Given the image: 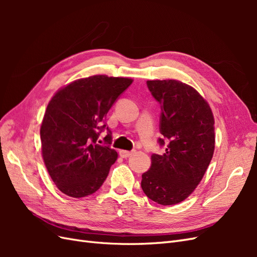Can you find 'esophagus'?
<instances>
[{"mask_svg":"<svg viewBox=\"0 0 257 257\" xmlns=\"http://www.w3.org/2000/svg\"><path fill=\"white\" fill-rule=\"evenodd\" d=\"M133 153H134V151H125V150L120 151V155H121V158H123V159H126V158L131 157V155Z\"/></svg>","mask_w":257,"mask_h":257,"instance_id":"1","label":"esophagus"}]
</instances>
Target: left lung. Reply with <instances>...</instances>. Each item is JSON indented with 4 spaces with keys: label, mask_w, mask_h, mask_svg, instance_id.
Listing matches in <instances>:
<instances>
[{
    "label": "left lung",
    "mask_w": 257,
    "mask_h": 257,
    "mask_svg": "<svg viewBox=\"0 0 257 257\" xmlns=\"http://www.w3.org/2000/svg\"><path fill=\"white\" fill-rule=\"evenodd\" d=\"M161 105L159 145L163 154L151 155L142 176V189L151 200L168 206L181 203L195 190L214 151V119L199 93L178 80H148Z\"/></svg>",
    "instance_id": "8db88e82"
}]
</instances>
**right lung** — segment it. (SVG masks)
I'll list each match as a JSON object with an SVG mask.
<instances>
[{
	"mask_svg": "<svg viewBox=\"0 0 257 257\" xmlns=\"http://www.w3.org/2000/svg\"><path fill=\"white\" fill-rule=\"evenodd\" d=\"M133 80L95 75L58 91L49 102L41 126L45 165L57 188L80 198L96 192L118 153L110 147L106 114ZM104 145L97 143L104 130Z\"/></svg>",
	"mask_w": 257,
	"mask_h": 257,
	"instance_id": "obj_1",
	"label": "right lung"
}]
</instances>
